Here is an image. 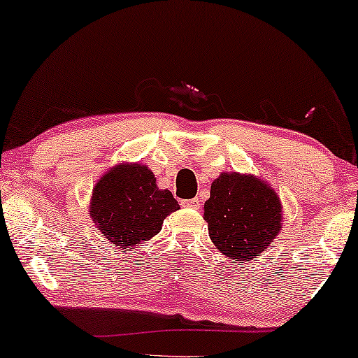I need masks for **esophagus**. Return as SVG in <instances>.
<instances>
[{"mask_svg": "<svg viewBox=\"0 0 358 358\" xmlns=\"http://www.w3.org/2000/svg\"><path fill=\"white\" fill-rule=\"evenodd\" d=\"M182 206H184V207H192V209H199V207H201V201L197 199V197H194V199L182 201Z\"/></svg>", "mask_w": 358, "mask_h": 358, "instance_id": "1", "label": "esophagus"}]
</instances>
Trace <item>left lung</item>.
Segmentation results:
<instances>
[{"instance_id": "1", "label": "left lung", "mask_w": 358, "mask_h": 358, "mask_svg": "<svg viewBox=\"0 0 358 358\" xmlns=\"http://www.w3.org/2000/svg\"><path fill=\"white\" fill-rule=\"evenodd\" d=\"M204 220L220 254L232 260H250L271 249L279 236L280 197L257 176L220 172L210 184Z\"/></svg>"}]
</instances>
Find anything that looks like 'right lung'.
I'll use <instances>...</instances> for the list:
<instances>
[{
  "label": "right lung",
  "mask_w": 358,
  "mask_h": 358,
  "mask_svg": "<svg viewBox=\"0 0 358 358\" xmlns=\"http://www.w3.org/2000/svg\"><path fill=\"white\" fill-rule=\"evenodd\" d=\"M179 209L154 172L141 162H119L92 187L90 215L98 231L121 250L134 249L161 232L162 222Z\"/></svg>",
  "instance_id": "obj_1"
}]
</instances>
